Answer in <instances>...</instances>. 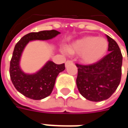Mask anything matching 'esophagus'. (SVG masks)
Masks as SVG:
<instances>
[{
    "mask_svg": "<svg viewBox=\"0 0 128 128\" xmlns=\"http://www.w3.org/2000/svg\"><path fill=\"white\" fill-rule=\"evenodd\" d=\"M71 63H72V61H71V60H67L66 62V66L67 67L68 65L71 64Z\"/></svg>",
    "mask_w": 128,
    "mask_h": 128,
    "instance_id": "1",
    "label": "esophagus"
}]
</instances>
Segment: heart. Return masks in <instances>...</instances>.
I'll return each mask as SVG.
<instances>
[{"label": "heart", "mask_w": 128, "mask_h": 128, "mask_svg": "<svg viewBox=\"0 0 128 128\" xmlns=\"http://www.w3.org/2000/svg\"><path fill=\"white\" fill-rule=\"evenodd\" d=\"M109 42L103 37L88 36L82 37L68 46L66 51L70 55H79L84 64H92L106 56Z\"/></svg>", "instance_id": "b5f03b06"}]
</instances>
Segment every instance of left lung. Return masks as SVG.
<instances>
[{
	"label": "left lung",
	"instance_id": "left-lung-1",
	"mask_svg": "<svg viewBox=\"0 0 128 128\" xmlns=\"http://www.w3.org/2000/svg\"><path fill=\"white\" fill-rule=\"evenodd\" d=\"M109 54L89 66L76 64V84L87 100L99 102L108 99L119 86L122 75V56L118 43L106 35Z\"/></svg>",
	"mask_w": 128,
	"mask_h": 128
}]
</instances>
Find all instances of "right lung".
<instances>
[{"instance_id": "right-lung-1", "label": "right lung", "mask_w": 128, "mask_h": 128, "mask_svg": "<svg viewBox=\"0 0 128 128\" xmlns=\"http://www.w3.org/2000/svg\"><path fill=\"white\" fill-rule=\"evenodd\" d=\"M60 33L55 30L30 32L24 36L14 48L10 63V79L16 90L28 98L41 100L50 96L53 90L57 76L66 68L64 63L57 65L51 60H48L36 72L26 73L20 66L23 50L30 41L50 40Z\"/></svg>"}]
</instances>
